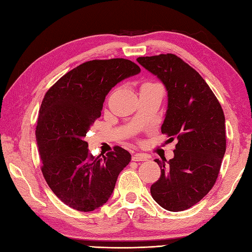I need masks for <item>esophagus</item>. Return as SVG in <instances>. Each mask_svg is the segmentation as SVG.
I'll return each mask as SVG.
<instances>
[{
	"instance_id": "obj_1",
	"label": "esophagus",
	"mask_w": 252,
	"mask_h": 252,
	"mask_svg": "<svg viewBox=\"0 0 252 252\" xmlns=\"http://www.w3.org/2000/svg\"><path fill=\"white\" fill-rule=\"evenodd\" d=\"M148 158L149 157L145 154H135L132 156V161H146Z\"/></svg>"
}]
</instances>
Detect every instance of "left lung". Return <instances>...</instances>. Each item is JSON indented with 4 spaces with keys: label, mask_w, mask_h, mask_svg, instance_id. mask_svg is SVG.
<instances>
[{
    "label": "left lung",
    "mask_w": 252,
    "mask_h": 252,
    "mask_svg": "<svg viewBox=\"0 0 252 252\" xmlns=\"http://www.w3.org/2000/svg\"><path fill=\"white\" fill-rule=\"evenodd\" d=\"M138 63L157 76L168 91L162 134L178 140L168 163L156 159L161 174L152 196L169 211H183L211 190L226 151L225 117L221 104L202 77L174 54L138 57Z\"/></svg>",
    "instance_id": "left-lung-1"
}]
</instances>
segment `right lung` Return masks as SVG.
Listing matches in <instances>:
<instances>
[{
    "label": "right lung",
    "mask_w": 252,
    "mask_h": 252,
    "mask_svg": "<svg viewBox=\"0 0 252 252\" xmlns=\"http://www.w3.org/2000/svg\"><path fill=\"white\" fill-rule=\"evenodd\" d=\"M140 71L125 58L85 62L44 95L35 129L41 170L53 192L74 210L89 212L103 206L130 162V153L120 146L94 157L84 137L100 117L109 91Z\"/></svg>",
    "instance_id": "obj_1"
}]
</instances>
